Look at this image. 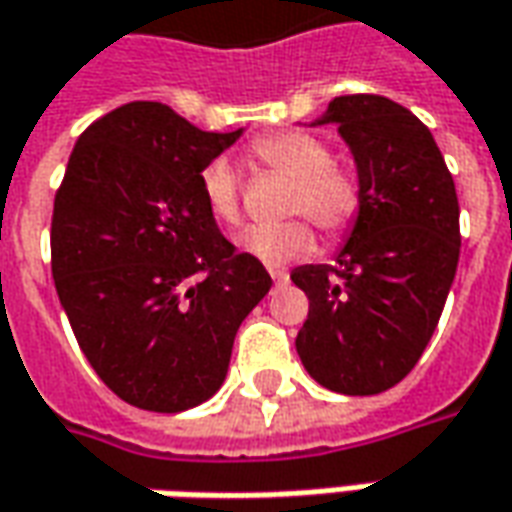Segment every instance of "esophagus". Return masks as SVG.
Wrapping results in <instances>:
<instances>
[{
    "mask_svg": "<svg viewBox=\"0 0 512 512\" xmlns=\"http://www.w3.org/2000/svg\"><path fill=\"white\" fill-rule=\"evenodd\" d=\"M271 280H274V283H277V285H285V283H288V271L271 269Z\"/></svg>",
    "mask_w": 512,
    "mask_h": 512,
    "instance_id": "obj_1",
    "label": "esophagus"
}]
</instances>
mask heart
<instances>
[{
	"mask_svg": "<svg viewBox=\"0 0 512 512\" xmlns=\"http://www.w3.org/2000/svg\"><path fill=\"white\" fill-rule=\"evenodd\" d=\"M249 154L260 165L291 179L283 210L305 215L328 235H342L361 212L364 190L353 170L336 165L330 148L305 131H274L252 142ZM201 193L207 210L221 224L241 221V184L227 159H212L201 170ZM314 229L302 218L271 227H252L241 235V249L263 266H288L314 252Z\"/></svg>",
	"mask_w": 512,
	"mask_h": 512,
	"instance_id": "1",
	"label": "heart"
}]
</instances>
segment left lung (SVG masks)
<instances>
[{
	"mask_svg": "<svg viewBox=\"0 0 512 512\" xmlns=\"http://www.w3.org/2000/svg\"><path fill=\"white\" fill-rule=\"evenodd\" d=\"M333 123L356 162L361 212L336 266L291 280L311 302L297 353L316 384L378 395L412 373L460 260V204L431 131L381 95H344L311 125Z\"/></svg>",
	"mask_w": 512,
	"mask_h": 512,
	"instance_id": "8db88e82",
	"label": "left lung"
}]
</instances>
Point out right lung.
<instances>
[{
  "mask_svg": "<svg viewBox=\"0 0 512 512\" xmlns=\"http://www.w3.org/2000/svg\"><path fill=\"white\" fill-rule=\"evenodd\" d=\"M243 128L201 131L162 103H125L75 142L52 210V280L83 356L125 403L210 401L271 277L221 235L201 170Z\"/></svg>",
  "mask_w": 512,
  "mask_h": 512,
  "instance_id": "1",
  "label": "right lung"
}]
</instances>
